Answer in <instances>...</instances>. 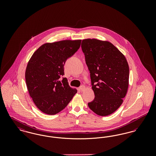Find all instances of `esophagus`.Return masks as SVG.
Segmentation results:
<instances>
[{"label":"esophagus","instance_id":"34e87169","mask_svg":"<svg viewBox=\"0 0 156 156\" xmlns=\"http://www.w3.org/2000/svg\"><path fill=\"white\" fill-rule=\"evenodd\" d=\"M85 88V87L84 86V85H81V87H80V89L81 90V91H83V90H84V89Z\"/></svg>","mask_w":156,"mask_h":156}]
</instances>
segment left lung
<instances>
[{
    "mask_svg": "<svg viewBox=\"0 0 156 156\" xmlns=\"http://www.w3.org/2000/svg\"><path fill=\"white\" fill-rule=\"evenodd\" d=\"M81 48L95 94L88 106L99 116L109 115L119 108L126 96L129 78L127 60L109 41L85 39Z\"/></svg>",
    "mask_w": 156,
    "mask_h": 156,
    "instance_id": "8db88e82",
    "label": "left lung"
}]
</instances>
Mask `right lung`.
<instances>
[{
	"label": "right lung",
	"instance_id": "right-lung-1",
	"mask_svg": "<svg viewBox=\"0 0 156 156\" xmlns=\"http://www.w3.org/2000/svg\"><path fill=\"white\" fill-rule=\"evenodd\" d=\"M81 40H62L40 46L31 56L26 69L28 91L43 113L55 115L63 110L77 92L64 75L67 59L78 51Z\"/></svg>",
	"mask_w": 156,
	"mask_h": 156
}]
</instances>
